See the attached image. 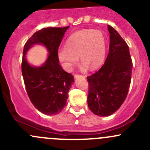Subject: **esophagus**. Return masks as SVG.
Masks as SVG:
<instances>
[{"label": "esophagus", "instance_id": "obj_1", "mask_svg": "<svg viewBox=\"0 0 150 150\" xmlns=\"http://www.w3.org/2000/svg\"><path fill=\"white\" fill-rule=\"evenodd\" d=\"M78 77H83V78H85L84 75H78V74H75V78H78Z\"/></svg>", "mask_w": 150, "mask_h": 150}]
</instances>
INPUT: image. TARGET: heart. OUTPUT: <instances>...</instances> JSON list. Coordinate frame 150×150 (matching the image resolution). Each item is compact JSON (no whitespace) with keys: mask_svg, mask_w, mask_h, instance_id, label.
I'll list each match as a JSON object with an SVG mask.
<instances>
[{"mask_svg":"<svg viewBox=\"0 0 150 150\" xmlns=\"http://www.w3.org/2000/svg\"><path fill=\"white\" fill-rule=\"evenodd\" d=\"M106 55V41L103 33L97 30L88 29L69 36L65 46L58 51V59L67 71H72L78 62L88 69H94L103 63Z\"/></svg>","mask_w":150,"mask_h":150,"instance_id":"obj_1","label":"heart"}]
</instances>
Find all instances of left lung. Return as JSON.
Listing matches in <instances>:
<instances>
[{"instance_id":"8db88e82","label":"left lung","mask_w":150,"mask_h":150,"mask_svg":"<svg viewBox=\"0 0 150 150\" xmlns=\"http://www.w3.org/2000/svg\"><path fill=\"white\" fill-rule=\"evenodd\" d=\"M110 49L102 67L87 77L88 105L93 114L104 117L115 112L125 101L131 81L133 63L126 42L108 25Z\"/></svg>"}]
</instances>
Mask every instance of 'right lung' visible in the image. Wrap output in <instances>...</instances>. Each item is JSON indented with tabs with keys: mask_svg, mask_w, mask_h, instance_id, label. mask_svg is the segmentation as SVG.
<instances>
[{
	"mask_svg": "<svg viewBox=\"0 0 150 150\" xmlns=\"http://www.w3.org/2000/svg\"><path fill=\"white\" fill-rule=\"evenodd\" d=\"M69 27L43 28L35 33L25 44L22 61V73L30 101L43 114L54 115L66 105L68 92L74 82L73 75L65 72L59 64L58 48ZM40 43L50 52L45 64L39 68L30 66L25 54L33 45Z\"/></svg>",
	"mask_w": 150,
	"mask_h": 150,
	"instance_id": "1",
	"label": "right lung"
}]
</instances>
